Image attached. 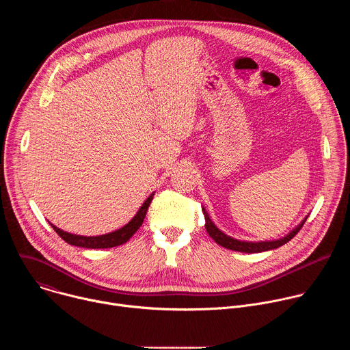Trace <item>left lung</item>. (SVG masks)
Listing matches in <instances>:
<instances>
[{
	"label": "left lung",
	"instance_id": "obj_1",
	"mask_svg": "<svg viewBox=\"0 0 350 350\" xmlns=\"http://www.w3.org/2000/svg\"><path fill=\"white\" fill-rule=\"evenodd\" d=\"M202 211H204V215H205V227H206V231L209 232L211 238H213L216 241V243H219L220 246H223L226 249H231V251L242 252V254H259V252L273 251V249H277V247L282 246L284 243L291 241L299 232V230L302 228V226L305 224V221L308 219V216H306L292 231H289L282 238L271 239V241H242V239H235V238L227 235L226 232H223L212 221V219L209 217V215H208V212L204 206H202Z\"/></svg>",
	"mask_w": 350,
	"mask_h": 350
}]
</instances>
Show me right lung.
<instances>
[{"mask_svg": "<svg viewBox=\"0 0 350 350\" xmlns=\"http://www.w3.org/2000/svg\"><path fill=\"white\" fill-rule=\"evenodd\" d=\"M154 195L155 192H152L151 195H149L144 204L141 205V208L138 209V212L135 213V216L127 223L124 224L122 228L119 230H115L112 232H108V234H103V235H94V237H87V235H77V234H72V232H66L61 228H58L57 226H54L51 221H48L49 224H51V227L57 231V234L68 243L70 245H75V246H81V247H87V249H105V247H113V246H119V245H123L126 243L131 237L133 234L141 227L144 219H145V215H146V211L149 208V205H151L152 199H154Z\"/></svg>", "mask_w": 350, "mask_h": 350, "instance_id": "1", "label": "right lung"}]
</instances>
